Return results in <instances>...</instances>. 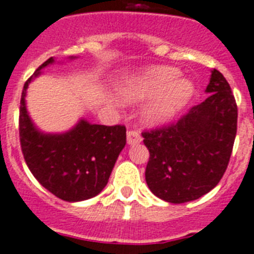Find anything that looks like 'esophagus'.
<instances>
[{"label": "esophagus", "mask_w": 254, "mask_h": 254, "mask_svg": "<svg viewBox=\"0 0 254 254\" xmlns=\"http://www.w3.org/2000/svg\"><path fill=\"white\" fill-rule=\"evenodd\" d=\"M127 144L129 145H136L141 141V136L138 131H135V130H129L127 134Z\"/></svg>", "instance_id": "34e87169"}]
</instances>
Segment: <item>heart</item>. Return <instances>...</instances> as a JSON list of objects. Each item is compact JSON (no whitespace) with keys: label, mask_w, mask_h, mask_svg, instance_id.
<instances>
[{"label":"heart","mask_w":254,"mask_h":254,"mask_svg":"<svg viewBox=\"0 0 254 254\" xmlns=\"http://www.w3.org/2000/svg\"><path fill=\"white\" fill-rule=\"evenodd\" d=\"M195 85L172 66H154L140 71L123 86V99L129 103L148 100L143 119L149 125L170 122L193 99Z\"/></svg>","instance_id":"obj_1"}]
</instances>
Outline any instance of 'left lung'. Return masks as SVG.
<instances>
[{"label": "left lung", "instance_id": "obj_1", "mask_svg": "<svg viewBox=\"0 0 254 254\" xmlns=\"http://www.w3.org/2000/svg\"><path fill=\"white\" fill-rule=\"evenodd\" d=\"M208 98L178 122L141 132L149 149L145 181L165 202H190L212 190L228 167L237 134L236 99L226 77L212 71Z\"/></svg>", "mask_w": 254, "mask_h": 254}]
</instances>
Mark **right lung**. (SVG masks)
Returning <instances> with one entry per match:
<instances>
[{
  "label": "right lung",
  "instance_id": "add662e5",
  "mask_svg": "<svg viewBox=\"0 0 254 254\" xmlns=\"http://www.w3.org/2000/svg\"><path fill=\"white\" fill-rule=\"evenodd\" d=\"M52 63V58L45 61L23 85L18 120L21 149L28 169L44 188L66 202H80L105 188L127 144V129L124 125L106 127L82 119L63 134L40 131L28 116L26 90L41 68Z\"/></svg>",
  "mask_w": 254,
  "mask_h": 254
}]
</instances>
